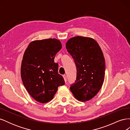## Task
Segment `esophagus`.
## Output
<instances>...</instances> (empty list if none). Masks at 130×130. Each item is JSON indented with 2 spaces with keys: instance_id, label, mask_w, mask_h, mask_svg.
I'll use <instances>...</instances> for the list:
<instances>
[{
  "instance_id": "esophagus-1",
  "label": "esophagus",
  "mask_w": 130,
  "mask_h": 130,
  "mask_svg": "<svg viewBox=\"0 0 130 130\" xmlns=\"http://www.w3.org/2000/svg\"><path fill=\"white\" fill-rule=\"evenodd\" d=\"M63 78H64V81L66 82H67V76L66 75H63Z\"/></svg>"
}]
</instances>
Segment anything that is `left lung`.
<instances>
[{
  "label": "left lung",
  "instance_id": "obj_1",
  "mask_svg": "<svg viewBox=\"0 0 130 130\" xmlns=\"http://www.w3.org/2000/svg\"><path fill=\"white\" fill-rule=\"evenodd\" d=\"M66 47L77 69L76 80L70 89L77 100L89 101L99 92L104 81L105 62L103 52L95 40L87 37L70 38Z\"/></svg>",
  "mask_w": 130,
  "mask_h": 130
}]
</instances>
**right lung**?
<instances>
[{
    "mask_svg": "<svg viewBox=\"0 0 130 130\" xmlns=\"http://www.w3.org/2000/svg\"><path fill=\"white\" fill-rule=\"evenodd\" d=\"M62 48L55 38L31 42L23 55L21 74L27 92L41 103L52 100L58 87L64 85V78L58 73V64L54 58Z\"/></svg>",
    "mask_w": 130,
    "mask_h": 130,
    "instance_id": "add662e5",
    "label": "right lung"
}]
</instances>
